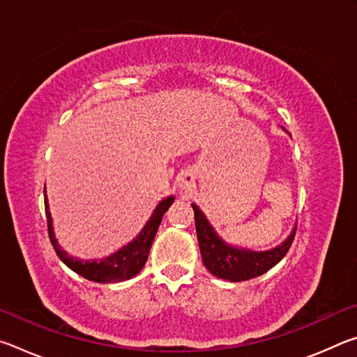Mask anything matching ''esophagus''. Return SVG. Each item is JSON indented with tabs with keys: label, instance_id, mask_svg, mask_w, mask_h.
I'll return each instance as SVG.
<instances>
[{
	"label": "esophagus",
	"instance_id": "obj_1",
	"mask_svg": "<svg viewBox=\"0 0 357 357\" xmlns=\"http://www.w3.org/2000/svg\"><path fill=\"white\" fill-rule=\"evenodd\" d=\"M195 187V176H193L192 172H184L181 173L179 178V189L183 192H189Z\"/></svg>",
	"mask_w": 357,
	"mask_h": 357
}]
</instances>
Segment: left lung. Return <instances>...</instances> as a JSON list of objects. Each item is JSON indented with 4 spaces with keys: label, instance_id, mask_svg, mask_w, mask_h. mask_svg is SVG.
Returning <instances> with one entry per match:
<instances>
[{
    "label": "left lung",
    "instance_id": "1",
    "mask_svg": "<svg viewBox=\"0 0 357 357\" xmlns=\"http://www.w3.org/2000/svg\"><path fill=\"white\" fill-rule=\"evenodd\" d=\"M195 214V227L198 245H200L203 264L211 274L229 282H243L253 279L264 273L280 261L287 255L293 244L296 227L291 234L275 249L264 252H253L247 249H238L228 245L225 241L217 236L214 228L211 227L206 215H204L197 204H192Z\"/></svg>",
    "mask_w": 357,
    "mask_h": 357
}]
</instances>
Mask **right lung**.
Here are the masks:
<instances>
[{
	"mask_svg": "<svg viewBox=\"0 0 357 357\" xmlns=\"http://www.w3.org/2000/svg\"><path fill=\"white\" fill-rule=\"evenodd\" d=\"M45 193V189H44ZM174 202V197H167L165 200H162L157 208L154 209L151 219L146 222V225L143 227L140 234L124 245L123 249L114 252L113 255L102 258V259H93V261H83V259H78L70 257L69 253L61 250V247L58 245L55 234H53V227H52V215L50 211H48V202L45 197V215H47V227H48V236H50L52 245L55 249L56 255L59 259L70 268L74 273L78 275L84 277V279L98 282V283H118L124 282L132 277L137 275L143 269L144 263H146L151 245H153V241L155 238L157 229L162 222V217L167 213V209L172 206Z\"/></svg>",
	"mask_w": 357,
	"mask_h": 357,
	"instance_id": "1",
	"label": "right lung"
}]
</instances>
